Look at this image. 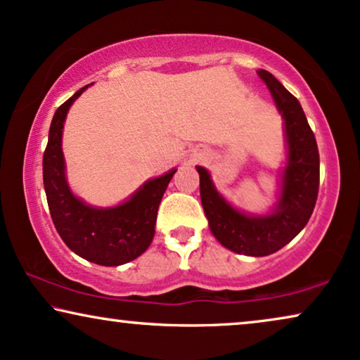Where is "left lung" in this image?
Masks as SVG:
<instances>
[{"instance_id": "8db88e82", "label": "left lung", "mask_w": 360, "mask_h": 360, "mask_svg": "<svg viewBox=\"0 0 360 360\" xmlns=\"http://www.w3.org/2000/svg\"><path fill=\"white\" fill-rule=\"evenodd\" d=\"M258 74L281 112L289 148L276 210L266 217L236 212L214 190L208 172L197 167L210 230L225 248L248 256H268L286 246L309 221L319 191V150L300 101L271 72Z\"/></svg>"}]
</instances>
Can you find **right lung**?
I'll return each instance as SVG.
<instances>
[{"label":"right lung","instance_id":"add662e5","mask_svg":"<svg viewBox=\"0 0 360 360\" xmlns=\"http://www.w3.org/2000/svg\"><path fill=\"white\" fill-rule=\"evenodd\" d=\"M87 87V86H86ZM86 87L56 110L43 155V180L51 218L63 241L81 258L101 266L129 263L146 251L155 235L160 200L175 170L148 180L132 198L114 208L89 207L74 197L64 175L60 137L66 114Z\"/></svg>","mask_w":360,"mask_h":360}]
</instances>
